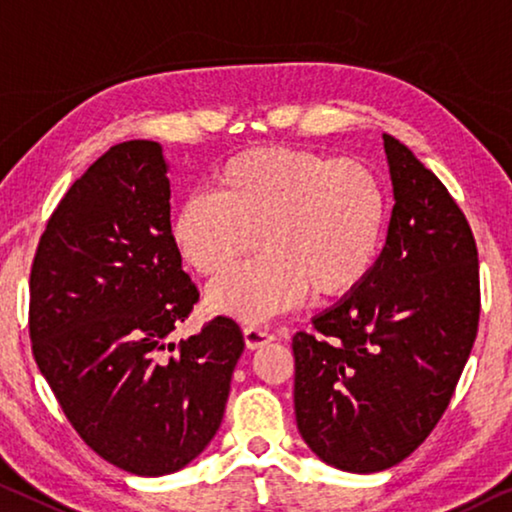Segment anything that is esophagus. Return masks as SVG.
<instances>
[{
	"label": "esophagus",
	"mask_w": 512,
	"mask_h": 512,
	"mask_svg": "<svg viewBox=\"0 0 512 512\" xmlns=\"http://www.w3.org/2000/svg\"><path fill=\"white\" fill-rule=\"evenodd\" d=\"M242 334H245V343L249 350H258V348H263V345L274 341V336L263 327H245V332Z\"/></svg>",
	"instance_id": "esophagus-1"
}]
</instances>
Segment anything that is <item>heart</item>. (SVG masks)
<instances>
[{"label":"heart","instance_id":"obj_1","mask_svg":"<svg viewBox=\"0 0 512 512\" xmlns=\"http://www.w3.org/2000/svg\"><path fill=\"white\" fill-rule=\"evenodd\" d=\"M389 199L377 171L306 148H251L215 174V194L185 196L171 240L201 274H222L256 242L265 251L208 288V306L261 322L311 293L338 300L368 279L380 256Z\"/></svg>","mask_w":512,"mask_h":512}]
</instances>
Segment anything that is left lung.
<instances>
[{
    "instance_id": "obj_1",
    "label": "left lung",
    "mask_w": 512,
    "mask_h": 512,
    "mask_svg": "<svg viewBox=\"0 0 512 512\" xmlns=\"http://www.w3.org/2000/svg\"><path fill=\"white\" fill-rule=\"evenodd\" d=\"M387 242L355 293L293 336L295 419L322 462L373 474L423 444L478 332V251L458 203L396 137Z\"/></svg>"
}]
</instances>
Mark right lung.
<instances>
[{"instance_id":"1","label":"right lung","mask_w":512,"mask_h":512,"mask_svg":"<svg viewBox=\"0 0 512 512\" xmlns=\"http://www.w3.org/2000/svg\"><path fill=\"white\" fill-rule=\"evenodd\" d=\"M167 171L157 141L109 148L52 212L29 279L31 348L61 410L137 476L174 474L210 444L245 350L224 316L169 338L199 290L171 240Z\"/></svg>"}]
</instances>
